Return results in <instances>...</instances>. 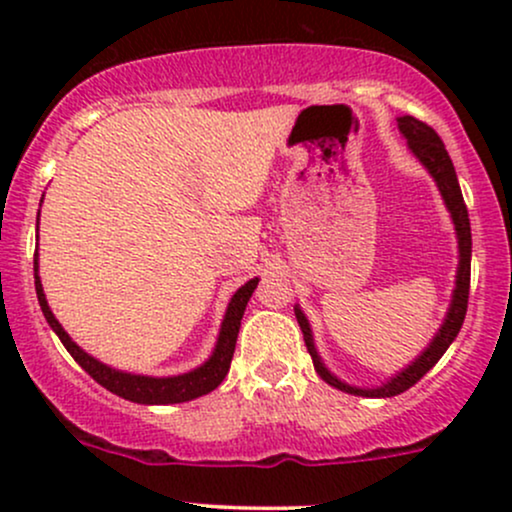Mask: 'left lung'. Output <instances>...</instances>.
Masks as SVG:
<instances>
[{
  "instance_id": "left-lung-1",
  "label": "left lung",
  "mask_w": 512,
  "mask_h": 512,
  "mask_svg": "<svg viewBox=\"0 0 512 512\" xmlns=\"http://www.w3.org/2000/svg\"><path fill=\"white\" fill-rule=\"evenodd\" d=\"M397 127L402 132V137L407 139L409 151L419 158V163L424 166L431 178L436 180L440 197H443L445 207L450 211V219L455 223V236H457V252H460V262H457V274H455V289H452V301L448 313H445L443 325L436 332V337L431 339V344L421 351L414 361L409 363L407 368H402L399 373L387 378L383 385L375 387H356L339 380L337 375L332 373L330 368L322 363L320 354H317L315 342H313V330H310V322L301 305H293L296 310V320L303 330L305 346H308L310 356H313V366L325 383H330L337 390L349 392V395L358 397H395L399 392L409 390L411 385L419 383L421 378L440 361V356L448 351V346L455 342V337L460 334V327L464 322V315H467V298H469V272H472V228H469V214L467 207H464L460 182H457L455 166H452L448 151H445V144L440 142L436 129L428 127L426 122L416 120V117L404 115L397 117Z\"/></svg>"
}]
</instances>
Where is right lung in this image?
<instances>
[{
  "label": "right lung",
  "mask_w": 512,
  "mask_h": 512,
  "mask_svg": "<svg viewBox=\"0 0 512 512\" xmlns=\"http://www.w3.org/2000/svg\"><path fill=\"white\" fill-rule=\"evenodd\" d=\"M38 221H40V211H38ZM33 272H35V293H38L40 310H43L45 320H48L52 332L60 337L64 349L72 354L74 361L79 363V366L84 368L98 385H103L105 390H110L117 397L129 399V402H137V404H180V402H190V399H197L202 395H209L211 390H216V387L223 383V378H226L228 368H231L240 320H243L245 305H248L250 296L257 289V281H260L255 276V279H250L248 284H243L236 293H233L231 303H228L226 308V315H223L214 351H211V356L202 363V366L187 370V373H180V375L156 378V375H137V373H127V370L110 368L108 363L98 361V358L86 354L79 344L72 342V337L64 332V327L57 322V317L52 315L48 298H45L43 284H40V276H38V252H35L33 257Z\"/></svg>",
  "instance_id": "obj_1"
}]
</instances>
